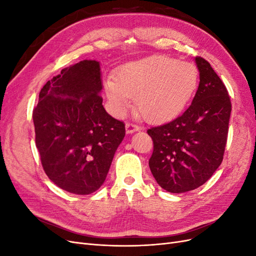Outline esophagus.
Returning a JSON list of instances; mask_svg holds the SVG:
<instances>
[{
	"label": "esophagus",
	"mask_w": 256,
	"mask_h": 256,
	"mask_svg": "<svg viewBox=\"0 0 256 256\" xmlns=\"http://www.w3.org/2000/svg\"><path fill=\"white\" fill-rule=\"evenodd\" d=\"M141 128L138 125H136V124H132V122L126 124V132L127 134H134V132H136V131H138Z\"/></svg>",
	"instance_id": "obj_1"
}]
</instances>
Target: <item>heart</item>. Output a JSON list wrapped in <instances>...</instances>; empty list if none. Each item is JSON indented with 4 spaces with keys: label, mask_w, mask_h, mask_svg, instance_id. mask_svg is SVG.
<instances>
[{
    "label": "heart",
    "mask_w": 256,
    "mask_h": 256,
    "mask_svg": "<svg viewBox=\"0 0 256 256\" xmlns=\"http://www.w3.org/2000/svg\"><path fill=\"white\" fill-rule=\"evenodd\" d=\"M198 83V70L193 64L154 56L122 66L104 88L115 114L125 113L136 96L138 114L150 122H160L184 110Z\"/></svg>",
    "instance_id": "heart-1"
}]
</instances>
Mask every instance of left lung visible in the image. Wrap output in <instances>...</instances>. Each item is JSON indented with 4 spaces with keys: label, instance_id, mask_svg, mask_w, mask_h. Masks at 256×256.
<instances>
[{
    "label": "left lung",
    "instance_id": "obj_1",
    "mask_svg": "<svg viewBox=\"0 0 256 256\" xmlns=\"http://www.w3.org/2000/svg\"><path fill=\"white\" fill-rule=\"evenodd\" d=\"M200 84L191 106L174 120L147 130L154 142L148 161L152 176L171 193L194 190L223 160L232 104L226 85L200 56Z\"/></svg>",
    "mask_w": 256,
    "mask_h": 256
}]
</instances>
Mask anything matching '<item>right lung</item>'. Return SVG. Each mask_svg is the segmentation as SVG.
Returning a JSON list of instances; mask_svg holds the SVG:
<instances>
[{"mask_svg": "<svg viewBox=\"0 0 256 256\" xmlns=\"http://www.w3.org/2000/svg\"><path fill=\"white\" fill-rule=\"evenodd\" d=\"M99 62L62 69L44 85L33 110L36 147L50 180L74 194H90L104 182L125 124L102 106Z\"/></svg>", "mask_w": 256, "mask_h": 256, "instance_id": "right-lung-1", "label": "right lung"}]
</instances>
